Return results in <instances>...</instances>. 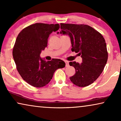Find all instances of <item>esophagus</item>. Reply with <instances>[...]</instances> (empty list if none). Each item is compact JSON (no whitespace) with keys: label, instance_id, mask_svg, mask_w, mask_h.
I'll use <instances>...</instances> for the list:
<instances>
[{"label":"esophagus","instance_id":"34e87169","mask_svg":"<svg viewBox=\"0 0 121 121\" xmlns=\"http://www.w3.org/2000/svg\"><path fill=\"white\" fill-rule=\"evenodd\" d=\"M65 64H66V66H69V61L68 60H65Z\"/></svg>","mask_w":121,"mask_h":121}]
</instances>
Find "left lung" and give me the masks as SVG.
Wrapping results in <instances>:
<instances>
[{"label": "left lung", "mask_w": 121, "mask_h": 121, "mask_svg": "<svg viewBox=\"0 0 121 121\" xmlns=\"http://www.w3.org/2000/svg\"><path fill=\"white\" fill-rule=\"evenodd\" d=\"M60 34L70 38L71 51L78 52L82 58V63L69 62L76 72L70 79L78 87L88 86L98 78L107 62L105 40L100 33L86 24L60 23Z\"/></svg>", "instance_id": "8db88e82"}]
</instances>
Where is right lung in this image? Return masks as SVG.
<instances>
[{
	"mask_svg": "<svg viewBox=\"0 0 121 121\" xmlns=\"http://www.w3.org/2000/svg\"><path fill=\"white\" fill-rule=\"evenodd\" d=\"M59 24L37 23L25 28L19 33L14 45L13 55L16 68L23 79L35 87L48 84L57 69L65 66L63 60L41 58V51L48 46L50 34L59 28Z\"/></svg>",
	"mask_w": 121,
	"mask_h": 121,
	"instance_id": "right-lung-1",
	"label": "right lung"
}]
</instances>
